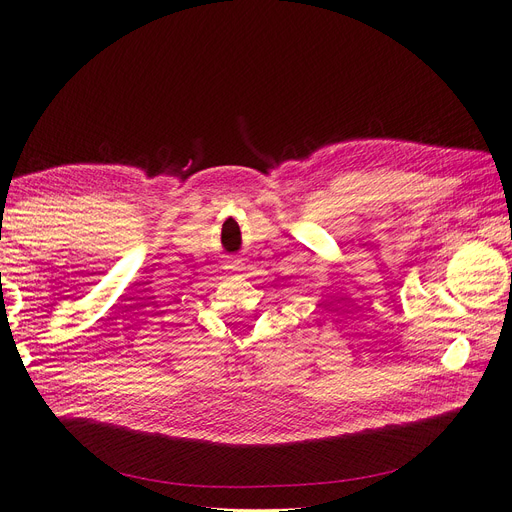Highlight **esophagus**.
<instances>
[{
	"label": "esophagus",
	"instance_id": "34e87169",
	"mask_svg": "<svg viewBox=\"0 0 512 512\" xmlns=\"http://www.w3.org/2000/svg\"><path fill=\"white\" fill-rule=\"evenodd\" d=\"M239 265H241V260H230L228 269H239Z\"/></svg>",
	"mask_w": 512,
	"mask_h": 512
}]
</instances>
